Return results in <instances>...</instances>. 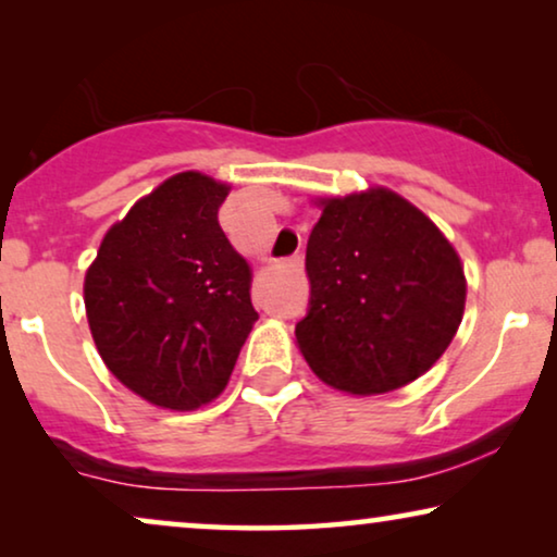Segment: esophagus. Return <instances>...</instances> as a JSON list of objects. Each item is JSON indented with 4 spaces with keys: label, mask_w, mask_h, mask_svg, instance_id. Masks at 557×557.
<instances>
[{
    "label": "esophagus",
    "mask_w": 557,
    "mask_h": 557,
    "mask_svg": "<svg viewBox=\"0 0 557 557\" xmlns=\"http://www.w3.org/2000/svg\"><path fill=\"white\" fill-rule=\"evenodd\" d=\"M301 263V258H294V261H292V265H299Z\"/></svg>",
    "instance_id": "1"
}]
</instances>
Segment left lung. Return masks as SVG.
Instances as JSON below:
<instances>
[{"mask_svg":"<svg viewBox=\"0 0 557 557\" xmlns=\"http://www.w3.org/2000/svg\"><path fill=\"white\" fill-rule=\"evenodd\" d=\"M314 205L322 215L307 240L311 299L296 347L334 391L380 395L413 383L461 324L459 253L423 210L387 187Z\"/></svg>","mask_w":557,"mask_h":557,"instance_id":"8db88e82","label":"left lung"}]
</instances>
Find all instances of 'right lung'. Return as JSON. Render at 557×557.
Here are the masks:
<instances>
[{"instance_id": "1", "label": "right lung", "mask_w": 557, "mask_h": 557, "mask_svg": "<svg viewBox=\"0 0 557 557\" xmlns=\"http://www.w3.org/2000/svg\"><path fill=\"white\" fill-rule=\"evenodd\" d=\"M227 193L202 172L172 174L106 231L83 281L98 355L157 408L215 400L258 319L253 271L218 223Z\"/></svg>"}]
</instances>
